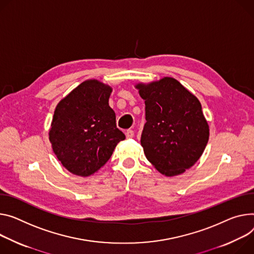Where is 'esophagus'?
I'll list each match as a JSON object with an SVG mask.
<instances>
[{
  "mask_svg": "<svg viewBox=\"0 0 254 254\" xmlns=\"http://www.w3.org/2000/svg\"><path fill=\"white\" fill-rule=\"evenodd\" d=\"M126 135H127V139H131V137L134 136V131L132 129H127L126 131Z\"/></svg>",
  "mask_w": 254,
  "mask_h": 254,
  "instance_id": "esophagus-1",
  "label": "esophagus"
}]
</instances>
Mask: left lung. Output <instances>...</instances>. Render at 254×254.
<instances>
[{"instance_id":"1","label":"left lung","mask_w":254,"mask_h":254,"mask_svg":"<svg viewBox=\"0 0 254 254\" xmlns=\"http://www.w3.org/2000/svg\"><path fill=\"white\" fill-rule=\"evenodd\" d=\"M146 105L141 145L147 159L162 174L173 176L190 168L209 141L198 99L173 78L139 84Z\"/></svg>"}]
</instances>
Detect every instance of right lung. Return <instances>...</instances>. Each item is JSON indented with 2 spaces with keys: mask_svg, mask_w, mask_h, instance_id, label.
I'll return each instance as SVG.
<instances>
[{
  "mask_svg": "<svg viewBox=\"0 0 254 254\" xmlns=\"http://www.w3.org/2000/svg\"><path fill=\"white\" fill-rule=\"evenodd\" d=\"M110 93L109 86L85 81L56 107L50 141L63 166L76 175L95 173L126 139L108 104Z\"/></svg>",
  "mask_w": 254,
  "mask_h": 254,
  "instance_id": "obj_1",
  "label": "right lung"
}]
</instances>
